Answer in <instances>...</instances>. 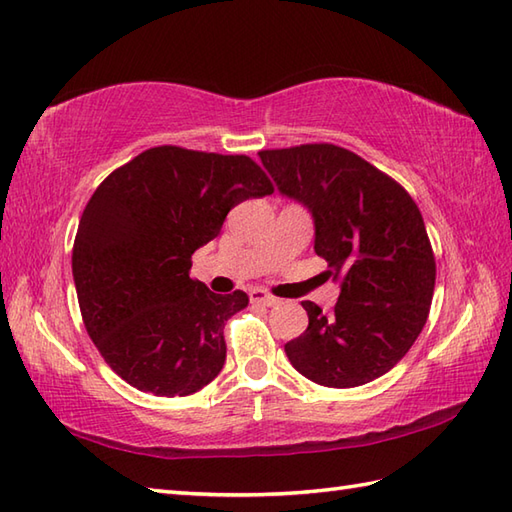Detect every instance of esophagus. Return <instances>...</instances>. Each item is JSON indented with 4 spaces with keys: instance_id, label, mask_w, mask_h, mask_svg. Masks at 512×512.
Masks as SVG:
<instances>
[{
    "instance_id": "1",
    "label": "esophagus",
    "mask_w": 512,
    "mask_h": 512,
    "mask_svg": "<svg viewBox=\"0 0 512 512\" xmlns=\"http://www.w3.org/2000/svg\"><path fill=\"white\" fill-rule=\"evenodd\" d=\"M249 300L254 304H263V306H276L278 298L274 295H269L265 289H249Z\"/></svg>"
}]
</instances>
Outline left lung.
I'll use <instances>...</instances> for the list:
<instances>
[{
    "instance_id": "obj_1",
    "label": "left lung",
    "mask_w": 512,
    "mask_h": 512,
    "mask_svg": "<svg viewBox=\"0 0 512 512\" xmlns=\"http://www.w3.org/2000/svg\"><path fill=\"white\" fill-rule=\"evenodd\" d=\"M278 190L309 208L315 254L342 278L333 313L311 300L306 331L285 344L293 368L326 388L392 370L427 322L436 260L423 217L392 177L335 144L260 151Z\"/></svg>"
}]
</instances>
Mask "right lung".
I'll use <instances>...</instances> for the list:
<instances>
[{"instance_id":"obj_1","label":"right lung","mask_w":512,"mask_h":512,"mask_svg":"<svg viewBox=\"0 0 512 512\" xmlns=\"http://www.w3.org/2000/svg\"><path fill=\"white\" fill-rule=\"evenodd\" d=\"M274 192L252 157L155 146L87 201L72 249L83 324L109 368L155 396L199 392L225 363L223 328L245 291L190 278L192 254L238 203Z\"/></svg>"}]
</instances>
